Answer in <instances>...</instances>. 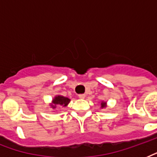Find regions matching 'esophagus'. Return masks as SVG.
<instances>
[{
    "label": "esophagus",
    "mask_w": 157,
    "mask_h": 157,
    "mask_svg": "<svg viewBox=\"0 0 157 157\" xmlns=\"http://www.w3.org/2000/svg\"><path fill=\"white\" fill-rule=\"evenodd\" d=\"M78 97L80 98H81V99H83V98H86V94H79Z\"/></svg>",
    "instance_id": "1"
}]
</instances>
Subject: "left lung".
<instances>
[{"label": "left lung", "mask_w": 157, "mask_h": 157, "mask_svg": "<svg viewBox=\"0 0 157 157\" xmlns=\"http://www.w3.org/2000/svg\"><path fill=\"white\" fill-rule=\"evenodd\" d=\"M100 105L101 108H104V107H107V102H106V101H101Z\"/></svg>", "instance_id": "left-lung-1"}]
</instances>
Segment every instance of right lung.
<instances>
[{"label":"right lung","mask_w":157,"mask_h":157,"mask_svg":"<svg viewBox=\"0 0 157 157\" xmlns=\"http://www.w3.org/2000/svg\"><path fill=\"white\" fill-rule=\"evenodd\" d=\"M71 99L67 97H64V96L62 95H56L51 101V103H50V107L52 108H55L57 105H59V106H63V107H67L68 103H70Z\"/></svg>","instance_id":"obj_1"}]
</instances>
